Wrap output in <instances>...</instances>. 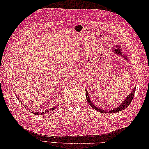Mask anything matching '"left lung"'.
<instances>
[{
    "instance_id": "1",
    "label": "left lung",
    "mask_w": 149,
    "mask_h": 149,
    "mask_svg": "<svg viewBox=\"0 0 149 149\" xmlns=\"http://www.w3.org/2000/svg\"><path fill=\"white\" fill-rule=\"evenodd\" d=\"M116 47H117V49H114V53H116V54H118V55L123 56L125 60H127V56H123V53H122V52H121L122 49H121V48H120V46H118V45H116ZM135 91H136V87L134 88V89L132 90V93H130L127 97H125V99L124 100V101H123V102L120 104V105H119L118 107H115L114 109H111V110H110V111H104V110L100 109V108H98L97 107H96V106H94V104H93V103H92V102L91 101V100H90V98H89V97L88 92L87 90L86 89V100H87V101L88 102L90 106H91L93 108V109L97 110V111H99V112H100L101 113H104H104H107L108 112H109V113H116V112H118L120 111H122V110H124V109H126V108H127V107L129 106L130 102H132L133 97H134V96Z\"/></svg>"
}]
</instances>
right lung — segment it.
<instances>
[{
  "label": "right lung",
  "mask_w": 149,
  "mask_h": 149,
  "mask_svg": "<svg viewBox=\"0 0 149 149\" xmlns=\"http://www.w3.org/2000/svg\"><path fill=\"white\" fill-rule=\"evenodd\" d=\"M19 101H20V100H19ZM57 107V106H56ZM56 107H51V108H49V109H48V110H46L45 111V112H32V113H33L34 114H35V115H43V114H45V113H47V112H49V111H53V110H54V109H55V108H56ZM29 112L30 111H29Z\"/></svg>",
  "instance_id": "obj_1"
}]
</instances>
